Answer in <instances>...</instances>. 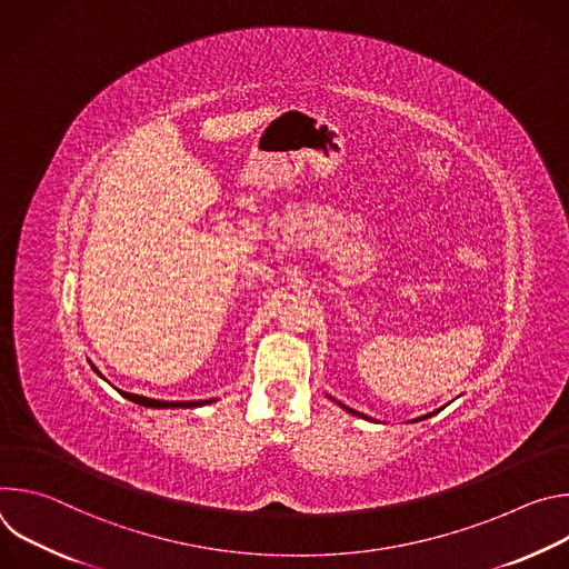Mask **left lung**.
<instances>
[{
	"mask_svg": "<svg viewBox=\"0 0 569 569\" xmlns=\"http://www.w3.org/2000/svg\"><path fill=\"white\" fill-rule=\"evenodd\" d=\"M342 408H345V405H342ZM345 410H349V408H345ZM349 412H351V415H356V417H362V419H367L365 415H360V412H356V410H349ZM428 417H430V415H428ZM428 417H421V419H428Z\"/></svg>",
	"mask_w": 569,
	"mask_h": 569,
	"instance_id": "1",
	"label": "left lung"
}]
</instances>
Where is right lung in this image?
<instances>
[{
	"mask_svg": "<svg viewBox=\"0 0 569 569\" xmlns=\"http://www.w3.org/2000/svg\"><path fill=\"white\" fill-rule=\"evenodd\" d=\"M123 398L137 402V405H143V408H200V405L204 402H213V400H154V398H146V396H137V393H128V391H121Z\"/></svg>",
	"mask_w": 569,
	"mask_h": 569,
	"instance_id": "1",
	"label": "right lung"
}]
</instances>
